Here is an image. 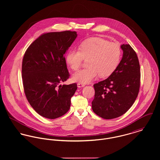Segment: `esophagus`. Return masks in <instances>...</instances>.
<instances>
[{
	"label": "esophagus",
	"instance_id": "obj_1",
	"mask_svg": "<svg viewBox=\"0 0 160 160\" xmlns=\"http://www.w3.org/2000/svg\"><path fill=\"white\" fill-rule=\"evenodd\" d=\"M77 86H78V88H82V87L85 86V84H82V83H78Z\"/></svg>",
	"mask_w": 160,
	"mask_h": 160
}]
</instances>
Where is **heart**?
<instances>
[{"instance_id":"obj_1","label":"heart","mask_w":160,"mask_h":160,"mask_svg":"<svg viewBox=\"0 0 160 160\" xmlns=\"http://www.w3.org/2000/svg\"><path fill=\"white\" fill-rule=\"evenodd\" d=\"M121 57V48L118 43L110 42L100 38H92L84 41L79 50H70L66 61L71 68L77 71L84 60H88V67L76 72L72 77L74 82L86 84L98 74L101 78L111 75L118 66Z\"/></svg>"}]
</instances>
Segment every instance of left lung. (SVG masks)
<instances>
[{
    "mask_svg": "<svg viewBox=\"0 0 160 160\" xmlns=\"http://www.w3.org/2000/svg\"><path fill=\"white\" fill-rule=\"evenodd\" d=\"M122 59L106 79L93 85V112L110 119L124 114L137 98L140 84V70L137 54L129 44H122Z\"/></svg>",
    "mask_w": 160,
    "mask_h": 160,
    "instance_id": "left-lung-1",
    "label": "left lung"
}]
</instances>
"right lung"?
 <instances>
[{
  "label": "right lung",
  "instance_id": "right-lung-1",
  "mask_svg": "<svg viewBox=\"0 0 160 160\" xmlns=\"http://www.w3.org/2000/svg\"><path fill=\"white\" fill-rule=\"evenodd\" d=\"M76 31L44 33L28 47L23 57L22 79L26 98L41 116L55 119L67 113L77 84L59 85L69 77L65 53Z\"/></svg>",
  "mask_w": 160,
  "mask_h": 160
}]
</instances>
